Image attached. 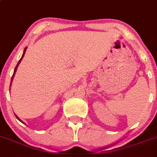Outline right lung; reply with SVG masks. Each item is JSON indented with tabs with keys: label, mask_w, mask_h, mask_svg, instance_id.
I'll use <instances>...</instances> for the list:
<instances>
[{
	"label": "right lung",
	"mask_w": 157,
	"mask_h": 157,
	"mask_svg": "<svg viewBox=\"0 0 157 157\" xmlns=\"http://www.w3.org/2000/svg\"><path fill=\"white\" fill-rule=\"evenodd\" d=\"M26 50H27V47H25V48H24V53H23V55H22L21 58H20V61H19V62H18V63H17V65H16V68H15V69H14V73H13V77H12V80H11V84H12V82H13V78H14L15 73H16V70H17V67H18V65H20V62H21V60H22V59H23V58H24V54H25V52H26ZM16 118H17V119H18V120H20V122H23V123H24V122H23V121H22V120H20V118H18V117L16 116Z\"/></svg>",
	"instance_id": "add662e5"
}]
</instances>
